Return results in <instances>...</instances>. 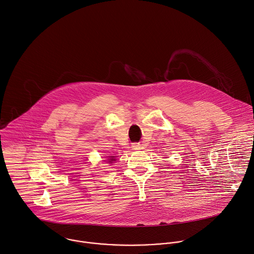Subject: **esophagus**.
<instances>
[{"label": "esophagus", "instance_id": "1", "mask_svg": "<svg viewBox=\"0 0 254 254\" xmlns=\"http://www.w3.org/2000/svg\"><path fill=\"white\" fill-rule=\"evenodd\" d=\"M131 148L133 150H138V149H140V144L137 143V142H134V143L131 144Z\"/></svg>", "mask_w": 254, "mask_h": 254}]
</instances>
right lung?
<instances>
[{"instance_id":"add662e5","label":"right lung","mask_w":254,"mask_h":254,"mask_svg":"<svg viewBox=\"0 0 254 254\" xmlns=\"http://www.w3.org/2000/svg\"><path fill=\"white\" fill-rule=\"evenodd\" d=\"M114 160H116V159H115V156H110V158H109V162H110V163H112Z\"/></svg>"}]
</instances>
